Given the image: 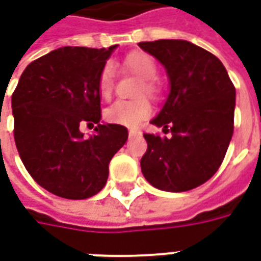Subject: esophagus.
Instances as JSON below:
<instances>
[{
	"label": "esophagus",
	"instance_id": "obj_1",
	"mask_svg": "<svg viewBox=\"0 0 261 261\" xmlns=\"http://www.w3.org/2000/svg\"><path fill=\"white\" fill-rule=\"evenodd\" d=\"M140 134H141V131L137 130V128H130V130H128V136H130V137L140 136Z\"/></svg>",
	"mask_w": 261,
	"mask_h": 261
}]
</instances>
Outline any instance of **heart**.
Wrapping results in <instances>:
<instances>
[{
    "label": "heart",
    "instance_id": "1",
    "mask_svg": "<svg viewBox=\"0 0 261 261\" xmlns=\"http://www.w3.org/2000/svg\"><path fill=\"white\" fill-rule=\"evenodd\" d=\"M123 64L131 72H134L142 78V84L138 89V95H151L156 96L159 92L158 84L153 78L158 75V65L155 60L145 53H136L127 56L123 61ZM114 89V68L113 65L108 63L105 64L99 72L97 78V91L103 99H109L112 96ZM152 113V106L148 99L140 97L134 100H124L120 99L114 102L110 108L106 109L105 117L109 123L120 125H127V127H136L140 124L142 120L149 117Z\"/></svg>",
    "mask_w": 261,
    "mask_h": 261
}]
</instances>
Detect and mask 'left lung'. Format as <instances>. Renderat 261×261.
Instances as JSON below:
<instances>
[{
  "label": "left lung",
  "mask_w": 261,
  "mask_h": 261,
  "mask_svg": "<svg viewBox=\"0 0 261 261\" xmlns=\"http://www.w3.org/2000/svg\"><path fill=\"white\" fill-rule=\"evenodd\" d=\"M166 68L170 93L151 121L169 138L145 133L144 177L165 192H187L210 180L233 134L235 86L213 53L186 40L141 42Z\"/></svg>",
  "instance_id": "left-lung-1"
}]
</instances>
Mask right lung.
I'll return each instance as SVG.
<instances>
[{
    "instance_id": "add662e5",
    "label": "right lung",
    "mask_w": 261,
    "mask_h": 261,
    "mask_svg": "<svg viewBox=\"0 0 261 261\" xmlns=\"http://www.w3.org/2000/svg\"><path fill=\"white\" fill-rule=\"evenodd\" d=\"M116 46L60 47L32 61L12 93L14 138L26 170L56 196L84 200L102 190L109 164L128 138L124 125L99 124V72ZM97 124L84 139L79 125Z\"/></svg>"
}]
</instances>
